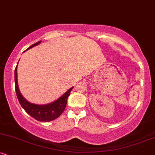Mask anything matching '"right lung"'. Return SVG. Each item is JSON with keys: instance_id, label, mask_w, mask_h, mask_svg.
Listing matches in <instances>:
<instances>
[{"instance_id": "right-lung-1", "label": "right lung", "mask_w": 155, "mask_h": 155, "mask_svg": "<svg viewBox=\"0 0 155 155\" xmlns=\"http://www.w3.org/2000/svg\"><path fill=\"white\" fill-rule=\"evenodd\" d=\"M41 43L38 41L36 44L31 45L27 49H31L33 46H37ZM26 49V50H27ZM18 66V65H17ZM17 66L15 69V91L16 94L19 101L20 104L22 106L23 109L26 111V113L29 114L31 117L34 119L37 120L38 121H44V122H49L53 120L56 119L64 112L65 108H66V104H67V99L72 88L69 89L66 92H65L61 97L58 98L54 102L51 104L46 105H38L31 104L29 101H26L23 97L21 91L19 90L18 85V75H17Z\"/></svg>"}]
</instances>
